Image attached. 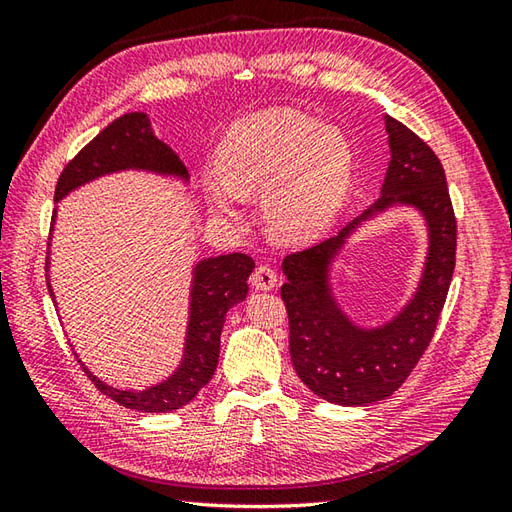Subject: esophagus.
Listing matches in <instances>:
<instances>
[{"label": "esophagus", "instance_id": "esophagus-1", "mask_svg": "<svg viewBox=\"0 0 512 512\" xmlns=\"http://www.w3.org/2000/svg\"><path fill=\"white\" fill-rule=\"evenodd\" d=\"M250 284H253L257 290H273L277 286V273L273 270V266L262 264L253 270L250 275Z\"/></svg>", "mask_w": 512, "mask_h": 512}]
</instances>
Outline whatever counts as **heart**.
<instances>
[{
	"instance_id": "heart-1",
	"label": "heart",
	"mask_w": 512,
	"mask_h": 512,
	"mask_svg": "<svg viewBox=\"0 0 512 512\" xmlns=\"http://www.w3.org/2000/svg\"><path fill=\"white\" fill-rule=\"evenodd\" d=\"M217 176L202 180L211 213L237 220L242 198L262 195L270 235L306 244L341 213L352 184V147L339 127L290 107L235 123L215 149Z\"/></svg>"
}]
</instances>
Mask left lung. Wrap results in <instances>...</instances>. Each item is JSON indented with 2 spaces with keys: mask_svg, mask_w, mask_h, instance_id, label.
I'll return each instance as SVG.
<instances>
[{
  "mask_svg": "<svg viewBox=\"0 0 512 512\" xmlns=\"http://www.w3.org/2000/svg\"><path fill=\"white\" fill-rule=\"evenodd\" d=\"M385 129L391 160L380 198L334 237L281 264L295 372L314 394L345 407L385 400L405 383L433 339L455 268L458 226L438 156L396 118L385 116ZM391 205H411L425 217L428 257L408 306L391 322L363 329L335 303L329 268L355 228Z\"/></svg>",
  "mask_w": 512,
  "mask_h": 512,
  "instance_id": "left-lung-1",
  "label": "left lung"
}]
</instances>
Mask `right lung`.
Wrapping results in <instances>:
<instances>
[{
	"label": "right lung",
	"mask_w": 512,
	"mask_h": 512,
	"mask_svg": "<svg viewBox=\"0 0 512 512\" xmlns=\"http://www.w3.org/2000/svg\"><path fill=\"white\" fill-rule=\"evenodd\" d=\"M147 171L158 176L178 178L189 182V171L180 156L167 143L156 138L145 112H132L116 118L103 132L90 140L61 171L54 202L63 200L74 189L83 187L96 178L110 176L118 171ZM57 209L52 211V224ZM52 235V233H50ZM50 246V244H48ZM50 255V253H48ZM50 262V257H48ZM46 262V268H48ZM255 262L244 253L217 255L200 259L193 268L189 325L184 339V354L176 372L158 385L143 391L118 389L96 378L88 367L83 372L92 378L96 389L116 400L118 405L147 413H167L180 409L198 396V391L209 383L215 374L220 358V334L226 312L248 295V275L253 273ZM48 290L54 301L50 279Z\"/></svg>",
	"instance_id": "add662e5"
}]
</instances>
